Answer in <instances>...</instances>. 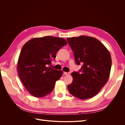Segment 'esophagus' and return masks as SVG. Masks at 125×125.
<instances>
[{"label": "esophagus", "instance_id": "1", "mask_svg": "<svg viewBox=\"0 0 125 125\" xmlns=\"http://www.w3.org/2000/svg\"><path fill=\"white\" fill-rule=\"evenodd\" d=\"M63 74H64V75H68V74H69V73H66V72H64V73H63Z\"/></svg>", "mask_w": 125, "mask_h": 125}]
</instances>
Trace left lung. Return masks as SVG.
<instances>
[{
	"label": "left lung",
	"mask_w": 125,
	"mask_h": 125,
	"mask_svg": "<svg viewBox=\"0 0 125 125\" xmlns=\"http://www.w3.org/2000/svg\"><path fill=\"white\" fill-rule=\"evenodd\" d=\"M77 65H83L79 72L71 73L73 81L68 85L69 92L81 100L95 95L106 83L112 66L107 49L94 37L81 35L67 38Z\"/></svg>",
	"instance_id": "left-lung-1"
}]
</instances>
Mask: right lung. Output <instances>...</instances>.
<instances>
[{"instance_id":"obj_1","label":"right lung","mask_w":125,"mask_h":125,"mask_svg":"<svg viewBox=\"0 0 125 125\" xmlns=\"http://www.w3.org/2000/svg\"><path fill=\"white\" fill-rule=\"evenodd\" d=\"M67 44L63 38L47 36L30 40L22 47L18 61V72L22 83L33 96L42 97L53 90L62 70L48 66L56 52Z\"/></svg>"}]
</instances>
